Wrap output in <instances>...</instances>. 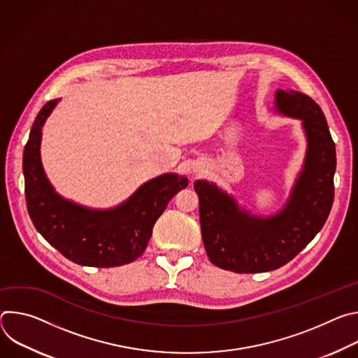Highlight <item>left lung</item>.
Instances as JSON below:
<instances>
[{
  "label": "left lung",
  "instance_id": "left-lung-1",
  "mask_svg": "<svg viewBox=\"0 0 358 358\" xmlns=\"http://www.w3.org/2000/svg\"><path fill=\"white\" fill-rule=\"evenodd\" d=\"M276 109L301 119L308 136L304 169L282 213L252 217L215 184L194 182L203 246L210 261L225 271L259 273L286 265L323 228L333 206L336 145L320 106L304 93L278 90Z\"/></svg>",
  "mask_w": 358,
  "mask_h": 358
}]
</instances>
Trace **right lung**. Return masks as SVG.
<instances>
[{
    "instance_id": "1",
    "label": "right lung",
    "mask_w": 358,
    "mask_h": 358,
    "mask_svg": "<svg viewBox=\"0 0 358 358\" xmlns=\"http://www.w3.org/2000/svg\"><path fill=\"white\" fill-rule=\"evenodd\" d=\"M49 100L31 127L24 148L25 199L36 231L64 257L82 266L116 268L138 259L152 227L170 199L188 185L185 177L164 174L141 185L120 207L92 211L62 199L48 182L39 157L41 129L57 106Z\"/></svg>"
}]
</instances>
